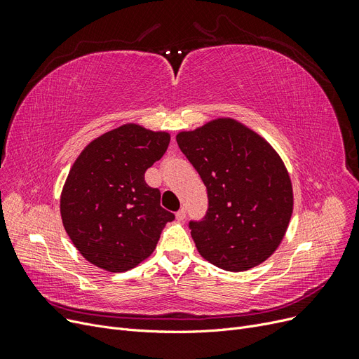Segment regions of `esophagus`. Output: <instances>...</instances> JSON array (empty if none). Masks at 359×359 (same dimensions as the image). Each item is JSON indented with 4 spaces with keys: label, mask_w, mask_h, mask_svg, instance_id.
<instances>
[{
    "label": "esophagus",
    "mask_w": 359,
    "mask_h": 359,
    "mask_svg": "<svg viewBox=\"0 0 359 359\" xmlns=\"http://www.w3.org/2000/svg\"><path fill=\"white\" fill-rule=\"evenodd\" d=\"M177 220H180V222H182L184 219H186V210H184V208H181L177 214Z\"/></svg>",
    "instance_id": "obj_1"
}]
</instances>
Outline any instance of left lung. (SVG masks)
<instances>
[{
  "mask_svg": "<svg viewBox=\"0 0 359 359\" xmlns=\"http://www.w3.org/2000/svg\"><path fill=\"white\" fill-rule=\"evenodd\" d=\"M177 142L202 178L208 211L189 227L199 253L226 271H245L273 255L293 210L289 173L264 137L219 118Z\"/></svg>",
  "mask_w": 359,
  "mask_h": 359,
  "instance_id": "1",
  "label": "left lung"
}]
</instances>
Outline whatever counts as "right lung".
<instances>
[{
	"label": "right lung",
	"mask_w": 359,
	"mask_h": 359,
	"mask_svg": "<svg viewBox=\"0 0 359 359\" xmlns=\"http://www.w3.org/2000/svg\"><path fill=\"white\" fill-rule=\"evenodd\" d=\"M169 133L137 124L111 130L76 158L61 193L64 229L81 255L111 273L145 260L175 215L160 206L145 172L163 157Z\"/></svg>",
	"instance_id": "add662e5"
}]
</instances>
